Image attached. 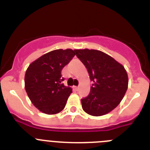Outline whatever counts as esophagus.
I'll use <instances>...</instances> for the list:
<instances>
[{
    "label": "esophagus",
    "instance_id": "obj_1",
    "mask_svg": "<svg viewBox=\"0 0 150 150\" xmlns=\"http://www.w3.org/2000/svg\"><path fill=\"white\" fill-rule=\"evenodd\" d=\"M74 88L75 91H78V90H79V87L78 86H74Z\"/></svg>",
    "mask_w": 150,
    "mask_h": 150
}]
</instances>
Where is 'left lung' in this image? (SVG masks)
Segmentation results:
<instances>
[{
	"instance_id": "1",
	"label": "left lung",
	"mask_w": 150,
	"mask_h": 150,
	"mask_svg": "<svg viewBox=\"0 0 150 150\" xmlns=\"http://www.w3.org/2000/svg\"><path fill=\"white\" fill-rule=\"evenodd\" d=\"M78 59L88 71L92 86L81 99L83 110L94 116L105 115L117 107L128 88V74L124 67L99 50H76Z\"/></svg>"
}]
</instances>
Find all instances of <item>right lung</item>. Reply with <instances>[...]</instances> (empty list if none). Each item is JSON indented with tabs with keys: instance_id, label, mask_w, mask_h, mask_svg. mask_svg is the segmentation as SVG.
<instances>
[{
	"instance_id": "1",
	"label": "right lung",
	"mask_w": 150,
	"mask_h": 150,
	"mask_svg": "<svg viewBox=\"0 0 150 150\" xmlns=\"http://www.w3.org/2000/svg\"><path fill=\"white\" fill-rule=\"evenodd\" d=\"M75 55L74 50H56L40 57L30 64L25 76L28 96L39 110L55 114L64 108L72 92L62 83V69Z\"/></svg>"
}]
</instances>
